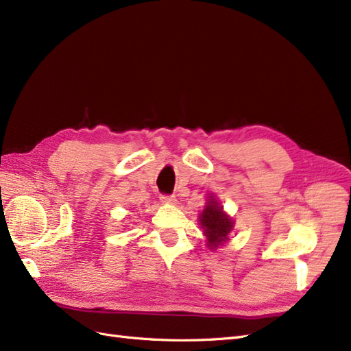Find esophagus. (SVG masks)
<instances>
[{"label": "esophagus", "mask_w": 351, "mask_h": 351, "mask_svg": "<svg viewBox=\"0 0 351 351\" xmlns=\"http://www.w3.org/2000/svg\"><path fill=\"white\" fill-rule=\"evenodd\" d=\"M161 202H162V204H165V205H176L177 199H176L174 196H169V195H162V196H161Z\"/></svg>", "instance_id": "esophagus-1"}]
</instances>
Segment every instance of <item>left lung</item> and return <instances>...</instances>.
Instances as JSON below:
<instances>
[{"instance_id":"8db88e82","label":"left lung","mask_w":351,"mask_h":351,"mask_svg":"<svg viewBox=\"0 0 351 351\" xmlns=\"http://www.w3.org/2000/svg\"><path fill=\"white\" fill-rule=\"evenodd\" d=\"M199 224L204 228L208 246L217 249L228 240V234L234 227V221L222 210L221 204L214 196H209L206 206L199 217Z\"/></svg>"}]
</instances>
